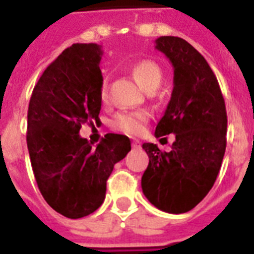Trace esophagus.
I'll return each instance as SVG.
<instances>
[{"mask_svg":"<svg viewBox=\"0 0 254 254\" xmlns=\"http://www.w3.org/2000/svg\"><path fill=\"white\" fill-rule=\"evenodd\" d=\"M132 145H133V148H140V147H141V143H140V140L134 138V140L132 141Z\"/></svg>","mask_w":254,"mask_h":254,"instance_id":"34e87169","label":"esophagus"}]
</instances>
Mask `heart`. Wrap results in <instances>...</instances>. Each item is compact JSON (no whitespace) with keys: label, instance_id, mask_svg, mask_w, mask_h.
<instances>
[{"label":"heart","instance_id":"obj_1","mask_svg":"<svg viewBox=\"0 0 254 254\" xmlns=\"http://www.w3.org/2000/svg\"><path fill=\"white\" fill-rule=\"evenodd\" d=\"M134 77L140 85L147 91H155L159 88L160 84L163 81V72L156 63L151 60H143L134 64L132 69ZM100 99L107 102L109 99V84L103 81L100 85ZM148 113L143 110L137 111H121L114 117L113 120V127L118 130L130 134H137L144 129L145 124L148 121Z\"/></svg>","mask_w":254,"mask_h":254}]
</instances>
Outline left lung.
<instances>
[{
  "mask_svg": "<svg viewBox=\"0 0 254 254\" xmlns=\"http://www.w3.org/2000/svg\"><path fill=\"white\" fill-rule=\"evenodd\" d=\"M156 49L174 67V88L155 136L174 133L169 152L144 143L149 163L141 188L151 204L169 213L190 211L211 190L226 151L227 113L218 78L205 58L178 36H160Z\"/></svg>",
  "mask_w": 254,
  "mask_h": 254,
  "instance_id": "left-lung-1",
  "label": "left lung"
}]
</instances>
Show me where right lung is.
Listing matches in <instances>:
<instances>
[{"label":"right lung","instance_id":"obj_1","mask_svg":"<svg viewBox=\"0 0 254 254\" xmlns=\"http://www.w3.org/2000/svg\"><path fill=\"white\" fill-rule=\"evenodd\" d=\"M100 58L96 43L65 49L42 73L28 106L27 147L36 184L47 204L70 219L102 205L114 165L130 151L124 134L107 133L96 148L78 134L83 124L99 120Z\"/></svg>","mask_w":254,"mask_h":254}]
</instances>
